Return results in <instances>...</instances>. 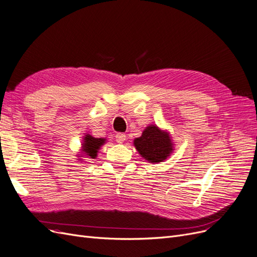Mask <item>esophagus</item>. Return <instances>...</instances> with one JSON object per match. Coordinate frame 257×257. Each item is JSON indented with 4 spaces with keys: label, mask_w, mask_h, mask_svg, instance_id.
Listing matches in <instances>:
<instances>
[{
    "label": "esophagus",
    "mask_w": 257,
    "mask_h": 257,
    "mask_svg": "<svg viewBox=\"0 0 257 257\" xmlns=\"http://www.w3.org/2000/svg\"><path fill=\"white\" fill-rule=\"evenodd\" d=\"M125 138H126V135L123 134V133H118L115 135V141H116V143H119V144H122V143L125 142Z\"/></svg>",
    "instance_id": "1"
}]
</instances>
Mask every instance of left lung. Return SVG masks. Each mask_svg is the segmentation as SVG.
<instances>
[{"label": "left lung", "instance_id": "obj_1", "mask_svg": "<svg viewBox=\"0 0 257 257\" xmlns=\"http://www.w3.org/2000/svg\"><path fill=\"white\" fill-rule=\"evenodd\" d=\"M134 146L142 157L149 163L165 161L174 151L169 133L154 124L147 126L141 137L134 139Z\"/></svg>", "mask_w": 257, "mask_h": 257}]
</instances>
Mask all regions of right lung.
Returning a JSON list of instances; mask_svg holds the SVG:
<instances>
[{
    "label": "right lung",
    "instance_id": "right-lung-1",
    "mask_svg": "<svg viewBox=\"0 0 257 257\" xmlns=\"http://www.w3.org/2000/svg\"><path fill=\"white\" fill-rule=\"evenodd\" d=\"M105 144V138H95L90 134L84 135L82 141V149L81 153L87 155L90 159H95L97 157V152L100 147Z\"/></svg>",
    "mask_w": 257,
    "mask_h": 257
}]
</instances>
